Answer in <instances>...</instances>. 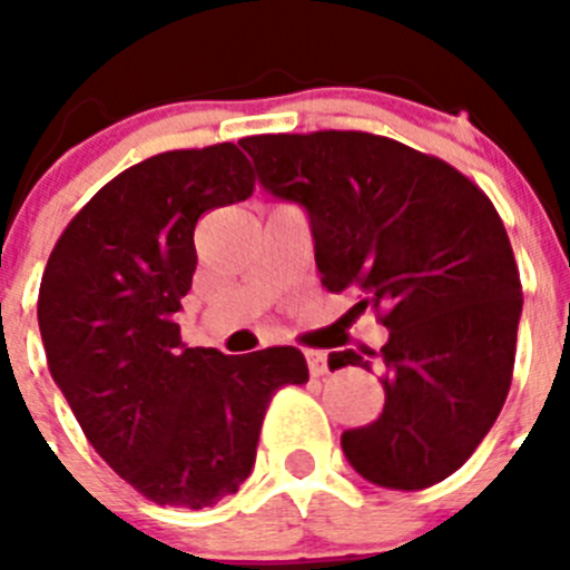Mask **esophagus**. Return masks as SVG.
<instances>
[{"label":"esophagus","mask_w":570,"mask_h":570,"mask_svg":"<svg viewBox=\"0 0 570 570\" xmlns=\"http://www.w3.org/2000/svg\"><path fill=\"white\" fill-rule=\"evenodd\" d=\"M306 361L312 377H322L327 372V353H322V350H306Z\"/></svg>","instance_id":"esophagus-1"}]
</instances>
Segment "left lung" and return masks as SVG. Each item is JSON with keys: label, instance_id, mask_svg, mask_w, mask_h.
<instances>
[{"label": "left lung", "instance_id": "8db88e82", "mask_svg": "<svg viewBox=\"0 0 570 570\" xmlns=\"http://www.w3.org/2000/svg\"><path fill=\"white\" fill-rule=\"evenodd\" d=\"M248 151L264 193L303 206L327 292L381 312V353H331L327 366L383 370L386 405L347 430L364 480L422 491L469 461L510 392L521 281L502 217L441 159L366 131L258 135Z\"/></svg>", "mask_w": 570, "mask_h": 570}]
</instances>
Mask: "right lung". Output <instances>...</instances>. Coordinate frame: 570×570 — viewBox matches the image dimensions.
<instances>
[{"label":"right lung","mask_w":570,"mask_h":570,"mask_svg":"<svg viewBox=\"0 0 570 570\" xmlns=\"http://www.w3.org/2000/svg\"><path fill=\"white\" fill-rule=\"evenodd\" d=\"M250 193L234 142L157 154L105 184L46 262L38 325L51 377L94 450L157 504L200 510L237 493L273 394L308 381L297 347L181 344L195 223Z\"/></svg>","instance_id":"obj_1"}]
</instances>
